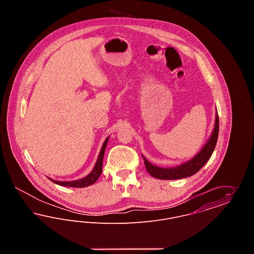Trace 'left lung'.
Returning <instances> with one entry per match:
<instances>
[{
	"label": "left lung",
	"instance_id": "obj_1",
	"mask_svg": "<svg viewBox=\"0 0 254 254\" xmlns=\"http://www.w3.org/2000/svg\"><path fill=\"white\" fill-rule=\"evenodd\" d=\"M218 132H219V118L216 114L213 132L211 134L207 143L203 147V149L195 157L181 166L171 168V169H165V168H159L150 164L144 156H142L144 159V164H145L146 171L151 176L161 180H176V179H182V178H186L193 175L204 167V165L211 156L217 143Z\"/></svg>",
	"mask_w": 254,
	"mask_h": 254
}]
</instances>
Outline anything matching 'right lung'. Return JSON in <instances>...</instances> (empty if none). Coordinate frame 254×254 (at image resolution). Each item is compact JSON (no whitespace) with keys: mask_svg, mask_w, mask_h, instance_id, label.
Listing matches in <instances>:
<instances>
[{"mask_svg":"<svg viewBox=\"0 0 254 254\" xmlns=\"http://www.w3.org/2000/svg\"><path fill=\"white\" fill-rule=\"evenodd\" d=\"M108 141H109V138L106 139L104 145L102 146V149L100 151V154H99V157H98V160H97L94 169L86 177L83 178V179H80V180L71 182L55 181V180H52V179H50V180L53 182V183L59 185V186H62V187H71V188H85V187H87V186H90V185L94 184L98 180V178L100 177V175L102 173L103 159H104V154H105V150H106V147H107Z\"/></svg>","mask_w":254,"mask_h":254,"instance_id":"right-lung-1","label":"right lung"}]
</instances>
